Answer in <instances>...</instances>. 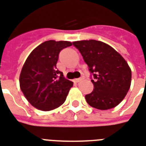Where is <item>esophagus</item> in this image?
Segmentation results:
<instances>
[{
    "instance_id": "34e87169",
    "label": "esophagus",
    "mask_w": 146,
    "mask_h": 146,
    "mask_svg": "<svg viewBox=\"0 0 146 146\" xmlns=\"http://www.w3.org/2000/svg\"><path fill=\"white\" fill-rule=\"evenodd\" d=\"M83 80V78H77V79H75V80H73L74 82H76V83H78V82H80Z\"/></svg>"
}]
</instances>
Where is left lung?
Wrapping results in <instances>:
<instances>
[{
    "label": "left lung",
    "instance_id": "8db88e82",
    "mask_svg": "<svg viewBox=\"0 0 146 146\" xmlns=\"http://www.w3.org/2000/svg\"><path fill=\"white\" fill-rule=\"evenodd\" d=\"M92 73L94 90L85 96L90 106L108 110L118 105L127 94L131 82L128 62L114 48L97 40L73 42Z\"/></svg>",
    "mask_w": 146,
    "mask_h": 146
}]
</instances>
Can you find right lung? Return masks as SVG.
Instances as JSON below:
<instances>
[{"mask_svg":"<svg viewBox=\"0 0 146 146\" xmlns=\"http://www.w3.org/2000/svg\"><path fill=\"white\" fill-rule=\"evenodd\" d=\"M69 41L44 42L29 54L21 69L20 88L35 108L48 111L64 103L73 83L57 70L59 52L72 46Z\"/></svg>","mask_w":146,"mask_h":146,"instance_id":"add662e5","label":"right lung"}]
</instances>
